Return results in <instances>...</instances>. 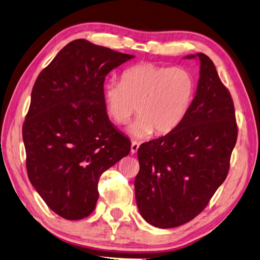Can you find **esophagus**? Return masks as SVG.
Returning <instances> with one entry per match:
<instances>
[{"mask_svg": "<svg viewBox=\"0 0 260 260\" xmlns=\"http://www.w3.org/2000/svg\"><path fill=\"white\" fill-rule=\"evenodd\" d=\"M139 146H140V143L136 142V141H133V142H132V145H131V152L133 154L138 152Z\"/></svg>", "mask_w": 260, "mask_h": 260, "instance_id": "obj_1", "label": "esophagus"}]
</instances>
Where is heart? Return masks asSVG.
I'll list each match as a JSON object with an SVG mask.
<instances>
[{"label":"heart","instance_id":"heart-1","mask_svg":"<svg viewBox=\"0 0 260 260\" xmlns=\"http://www.w3.org/2000/svg\"><path fill=\"white\" fill-rule=\"evenodd\" d=\"M194 94L190 70L150 62L132 66L122 72L121 82L110 81L103 87L107 112L117 125L127 124L138 106L140 116L128 128L135 139L176 129L190 111Z\"/></svg>","mask_w":260,"mask_h":260}]
</instances>
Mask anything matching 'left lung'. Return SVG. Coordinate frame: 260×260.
Listing matches in <instances>:
<instances>
[{"label": "left lung", "mask_w": 260, "mask_h": 260, "mask_svg": "<svg viewBox=\"0 0 260 260\" xmlns=\"http://www.w3.org/2000/svg\"><path fill=\"white\" fill-rule=\"evenodd\" d=\"M200 60V78L185 119L176 129L138 150L136 204L143 218L160 229L185 224L206 208L228 176L237 143L229 89L209 56H186Z\"/></svg>", "instance_id": "obj_1"}]
</instances>
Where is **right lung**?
Returning a JSON list of instances; mask_svg holds the SVG:
<instances>
[{
  "label": "right lung",
  "mask_w": 260,
  "mask_h": 260,
  "mask_svg": "<svg viewBox=\"0 0 260 260\" xmlns=\"http://www.w3.org/2000/svg\"><path fill=\"white\" fill-rule=\"evenodd\" d=\"M134 55L75 40L42 70L22 126L28 178L55 214H92L103 172L131 151L111 124L103 99L106 76Z\"/></svg>",
  "instance_id": "obj_1"
}]
</instances>
